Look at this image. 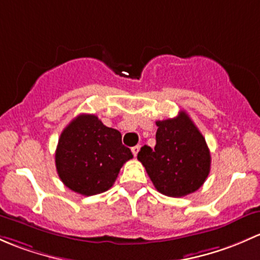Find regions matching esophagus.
Instances as JSON below:
<instances>
[{
	"instance_id": "1",
	"label": "esophagus",
	"mask_w": 260,
	"mask_h": 260,
	"mask_svg": "<svg viewBox=\"0 0 260 260\" xmlns=\"http://www.w3.org/2000/svg\"><path fill=\"white\" fill-rule=\"evenodd\" d=\"M139 150H140V145H136V146H134V148H131V151H133V154H134V156H138V152H139Z\"/></svg>"
}]
</instances>
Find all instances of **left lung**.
Wrapping results in <instances>:
<instances>
[{
	"label": "left lung",
	"instance_id": "left-lung-1",
	"mask_svg": "<svg viewBox=\"0 0 260 260\" xmlns=\"http://www.w3.org/2000/svg\"><path fill=\"white\" fill-rule=\"evenodd\" d=\"M156 145H145L138 160L145 167L156 190L180 198L197 191L210 171V151L204 136L185 111L156 121Z\"/></svg>",
	"mask_w": 260,
	"mask_h": 260
}]
</instances>
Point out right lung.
I'll return each mask as SVG.
<instances>
[{"label":"right lung","instance_id":"right-lung-1","mask_svg":"<svg viewBox=\"0 0 260 260\" xmlns=\"http://www.w3.org/2000/svg\"><path fill=\"white\" fill-rule=\"evenodd\" d=\"M130 159L133 152L122 145L121 134L91 114L79 115L63 129L55 154L61 181L85 197L110 189Z\"/></svg>","mask_w":260,"mask_h":260}]
</instances>
